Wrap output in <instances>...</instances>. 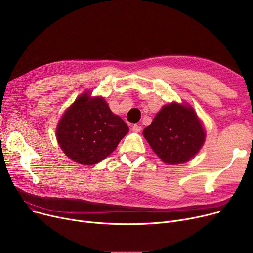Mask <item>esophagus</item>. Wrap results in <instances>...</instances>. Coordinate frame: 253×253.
<instances>
[{
  "instance_id": "1",
  "label": "esophagus",
  "mask_w": 253,
  "mask_h": 253,
  "mask_svg": "<svg viewBox=\"0 0 253 253\" xmlns=\"http://www.w3.org/2000/svg\"><path fill=\"white\" fill-rule=\"evenodd\" d=\"M140 130H141V126L140 125L134 124L133 126H132V131H133V132H140Z\"/></svg>"
}]
</instances>
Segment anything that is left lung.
Here are the masks:
<instances>
[{"mask_svg": "<svg viewBox=\"0 0 253 253\" xmlns=\"http://www.w3.org/2000/svg\"><path fill=\"white\" fill-rule=\"evenodd\" d=\"M142 134L168 164L189 161L205 140L204 129L193 109L175 102L164 105Z\"/></svg>", "mask_w": 253, "mask_h": 253, "instance_id": "8db88e82", "label": "left lung"}]
</instances>
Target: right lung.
Returning <instances> with one entry per match:
<instances>
[{
  "label": "right lung",
  "instance_id": "1",
  "mask_svg": "<svg viewBox=\"0 0 253 253\" xmlns=\"http://www.w3.org/2000/svg\"><path fill=\"white\" fill-rule=\"evenodd\" d=\"M129 131L101 97L80 96L57 126V140L63 153L75 162L96 164L112 154Z\"/></svg>",
  "mask_w": 253,
  "mask_h": 253
}]
</instances>
